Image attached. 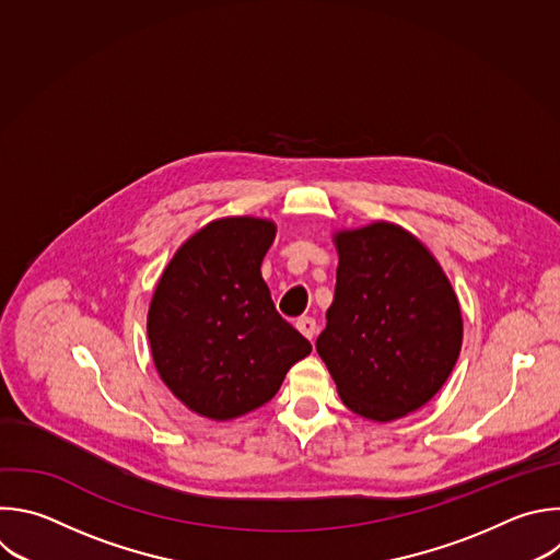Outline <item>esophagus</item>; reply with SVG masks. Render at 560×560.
Wrapping results in <instances>:
<instances>
[{
	"mask_svg": "<svg viewBox=\"0 0 560 560\" xmlns=\"http://www.w3.org/2000/svg\"><path fill=\"white\" fill-rule=\"evenodd\" d=\"M296 329H299L307 340H312V338L316 336V320H314L312 316H301V318L296 320Z\"/></svg>",
	"mask_w": 560,
	"mask_h": 560,
	"instance_id": "obj_1",
	"label": "esophagus"
}]
</instances>
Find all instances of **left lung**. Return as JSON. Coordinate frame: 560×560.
<instances>
[{"label": "left lung", "instance_id": "8db88e82", "mask_svg": "<svg viewBox=\"0 0 560 560\" xmlns=\"http://www.w3.org/2000/svg\"><path fill=\"white\" fill-rule=\"evenodd\" d=\"M336 248V292L316 351L347 409L398 420L451 376L462 349L457 296L433 255L396 224L338 233Z\"/></svg>", "mask_w": 560, "mask_h": 560}]
</instances>
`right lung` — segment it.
Instances as JSON below:
<instances>
[{
  "instance_id": "1",
  "label": "right lung",
  "mask_w": 560,
  "mask_h": 560,
  "mask_svg": "<svg viewBox=\"0 0 560 560\" xmlns=\"http://www.w3.org/2000/svg\"><path fill=\"white\" fill-rule=\"evenodd\" d=\"M275 224L211 222L162 272L147 316L160 378L191 411L233 420L266 405L312 351L275 307L261 261Z\"/></svg>"
}]
</instances>
